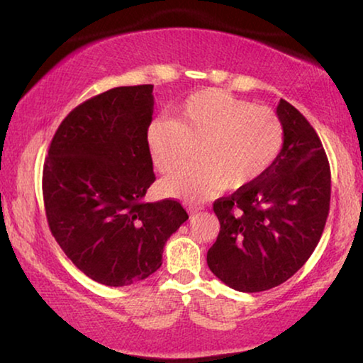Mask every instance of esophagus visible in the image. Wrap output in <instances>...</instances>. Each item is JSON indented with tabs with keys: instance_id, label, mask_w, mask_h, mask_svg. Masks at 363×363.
Here are the masks:
<instances>
[{
	"instance_id": "obj_1",
	"label": "esophagus",
	"mask_w": 363,
	"mask_h": 363,
	"mask_svg": "<svg viewBox=\"0 0 363 363\" xmlns=\"http://www.w3.org/2000/svg\"><path fill=\"white\" fill-rule=\"evenodd\" d=\"M199 209H201L199 206H188V213H190V214H194V213H198Z\"/></svg>"
}]
</instances>
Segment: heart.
Returning a JSON list of instances; mask_svg holds the SVG:
<instances>
[{
	"mask_svg": "<svg viewBox=\"0 0 363 363\" xmlns=\"http://www.w3.org/2000/svg\"><path fill=\"white\" fill-rule=\"evenodd\" d=\"M155 169L170 173L198 145V164L160 183L167 196L201 201L225 188H242L272 169L285 144V125L269 106L206 88L188 96L172 121L159 119L145 134Z\"/></svg>",
	"mask_w": 363,
	"mask_h": 363,
	"instance_id": "heart-1",
	"label": "heart"
}]
</instances>
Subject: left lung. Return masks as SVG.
I'll return each instance as SVG.
<instances>
[{
  "label": "left lung",
  "instance_id": "1",
  "mask_svg": "<svg viewBox=\"0 0 363 363\" xmlns=\"http://www.w3.org/2000/svg\"><path fill=\"white\" fill-rule=\"evenodd\" d=\"M277 114L285 144L275 164L213 204L220 229L208 267L244 293L270 290L295 275L316 249L329 214L330 169L321 139L285 99Z\"/></svg>",
  "mask_w": 363,
  "mask_h": 363
}]
</instances>
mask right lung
Instances as JSON below:
<instances>
[{
  "instance_id": "right-lung-1",
  "label": "right lung",
  "mask_w": 363,
  "mask_h": 363,
  "mask_svg": "<svg viewBox=\"0 0 363 363\" xmlns=\"http://www.w3.org/2000/svg\"><path fill=\"white\" fill-rule=\"evenodd\" d=\"M154 85L118 86L62 121L42 173L50 233L78 270L106 286L144 280L188 219L177 199L145 203L155 182L145 134Z\"/></svg>"
}]
</instances>
